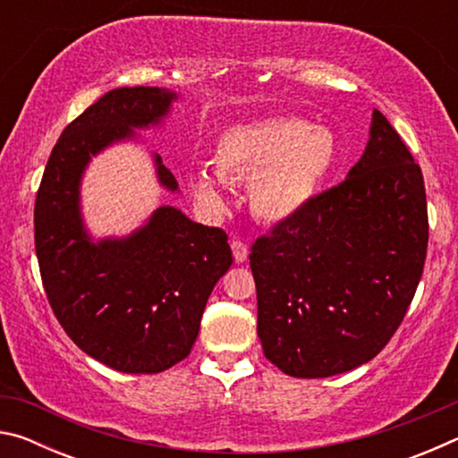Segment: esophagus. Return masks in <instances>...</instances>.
<instances>
[{
  "label": "esophagus",
  "instance_id": "34e87169",
  "mask_svg": "<svg viewBox=\"0 0 458 458\" xmlns=\"http://www.w3.org/2000/svg\"><path fill=\"white\" fill-rule=\"evenodd\" d=\"M230 246H232V254H234L236 262H244L248 259V246L242 242V240H240V238L232 240Z\"/></svg>",
  "mask_w": 458,
  "mask_h": 458
}]
</instances>
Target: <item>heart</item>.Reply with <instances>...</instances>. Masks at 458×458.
<instances>
[{
    "label": "heart",
    "mask_w": 458,
    "mask_h": 458,
    "mask_svg": "<svg viewBox=\"0 0 458 458\" xmlns=\"http://www.w3.org/2000/svg\"><path fill=\"white\" fill-rule=\"evenodd\" d=\"M222 180L250 183V208L262 222H284L309 206L337 161V141L327 127L305 119L270 117L224 131L214 147ZM206 204L222 201V183L208 172L190 177Z\"/></svg>",
    "instance_id": "b5f03b06"
}]
</instances>
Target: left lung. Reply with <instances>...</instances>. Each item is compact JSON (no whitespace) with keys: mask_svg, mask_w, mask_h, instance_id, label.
I'll return each mask as SVG.
<instances>
[{"mask_svg":"<svg viewBox=\"0 0 458 458\" xmlns=\"http://www.w3.org/2000/svg\"><path fill=\"white\" fill-rule=\"evenodd\" d=\"M426 246L420 165L374 111L350 175L250 246L265 358L293 377H329L374 360L404 321Z\"/></svg>","mask_w":458,"mask_h":458,"instance_id":"obj_1","label":"left lung"}]
</instances>
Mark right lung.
Masks as SVG:
<instances>
[{
	"instance_id": "add662e5",
	"label": "right lung",
	"mask_w": 458,
	"mask_h": 458,
	"mask_svg": "<svg viewBox=\"0 0 458 458\" xmlns=\"http://www.w3.org/2000/svg\"><path fill=\"white\" fill-rule=\"evenodd\" d=\"M175 95L157 87L114 89L79 114L54 145L34 206L38 265L48 303L81 350L125 374H157L188 358L201 313L232 265L228 234L172 206L125 240L92 244L79 214L90 155L131 127L157 123ZM157 161L161 183L177 188Z\"/></svg>"
}]
</instances>
